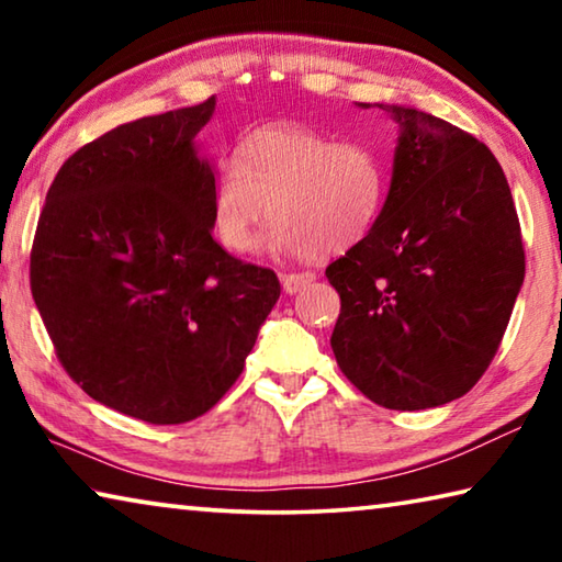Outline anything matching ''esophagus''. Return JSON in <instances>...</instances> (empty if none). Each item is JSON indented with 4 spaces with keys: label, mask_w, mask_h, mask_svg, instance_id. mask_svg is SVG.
<instances>
[{
    "label": "esophagus",
    "mask_w": 562,
    "mask_h": 562,
    "mask_svg": "<svg viewBox=\"0 0 562 562\" xmlns=\"http://www.w3.org/2000/svg\"><path fill=\"white\" fill-rule=\"evenodd\" d=\"M317 280L315 272H292V274H282V288L288 294H297L304 288H310L312 282Z\"/></svg>",
    "instance_id": "1"
}]
</instances>
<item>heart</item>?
<instances>
[{"label":"heart","mask_w":562,"mask_h":562,"mask_svg":"<svg viewBox=\"0 0 562 562\" xmlns=\"http://www.w3.org/2000/svg\"><path fill=\"white\" fill-rule=\"evenodd\" d=\"M389 178V160L367 144L304 126L258 128L243 140L240 160L217 168L215 231L227 250H250L270 207L272 250L345 252L374 231Z\"/></svg>","instance_id":"b5f03b06"}]
</instances>
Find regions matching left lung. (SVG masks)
Instances as JSON below:
<instances>
[{
	"instance_id": "1",
	"label": "left lung",
	"mask_w": 562,
	"mask_h": 562,
	"mask_svg": "<svg viewBox=\"0 0 562 562\" xmlns=\"http://www.w3.org/2000/svg\"><path fill=\"white\" fill-rule=\"evenodd\" d=\"M376 106L398 123L392 186L374 231L327 268L341 300L329 341L367 398L418 412L486 372L526 252L508 180L479 138L412 106Z\"/></svg>"
}]
</instances>
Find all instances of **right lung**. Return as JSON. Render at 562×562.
I'll return each instance as SVG.
<instances>
[{
	"instance_id": "obj_1",
	"label": "right lung",
	"mask_w": 562,
	"mask_h": 562,
	"mask_svg": "<svg viewBox=\"0 0 562 562\" xmlns=\"http://www.w3.org/2000/svg\"><path fill=\"white\" fill-rule=\"evenodd\" d=\"M215 97L103 133L66 160L32 245V294L66 372L148 424L203 416L243 374L278 274L213 240L195 136Z\"/></svg>"
}]
</instances>
